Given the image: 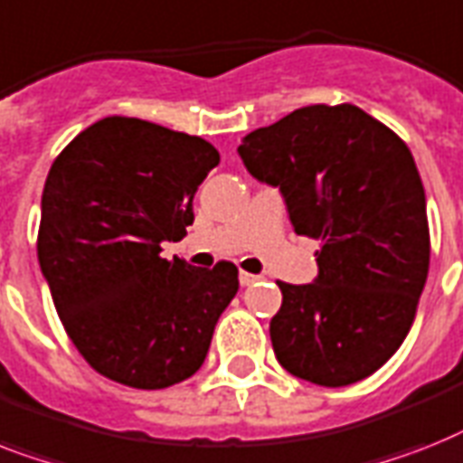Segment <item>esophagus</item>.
I'll use <instances>...</instances> for the list:
<instances>
[{"instance_id": "34e87169", "label": "esophagus", "mask_w": 463, "mask_h": 463, "mask_svg": "<svg viewBox=\"0 0 463 463\" xmlns=\"http://www.w3.org/2000/svg\"><path fill=\"white\" fill-rule=\"evenodd\" d=\"M257 280H259V276H254V273L240 270V285H242V288H247V285H254Z\"/></svg>"}]
</instances>
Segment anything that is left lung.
<instances>
[{
  "label": "left lung",
  "mask_w": 463,
  "mask_h": 463,
  "mask_svg": "<svg viewBox=\"0 0 463 463\" xmlns=\"http://www.w3.org/2000/svg\"><path fill=\"white\" fill-rule=\"evenodd\" d=\"M238 154L280 190L297 235L321 240L314 283H278L276 359L323 388L364 381L407 337L430 264L409 146L359 107L314 104L242 137Z\"/></svg>",
  "instance_id": "8db88e82"
}]
</instances>
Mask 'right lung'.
Wrapping results in <instances>:
<instances>
[{
  "instance_id": "obj_1",
  "label": "right lung",
  "mask_w": 463,
  "mask_h": 463,
  "mask_svg": "<svg viewBox=\"0 0 463 463\" xmlns=\"http://www.w3.org/2000/svg\"><path fill=\"white\" fill-rule=\"evenodd\" d=\"M219 152L197 135L109 116L49 168L37 259L56 314L97 373L137 390L185 381L238 292V269L159 257L193 225Z\"/></svg>"
}]
</instances>
